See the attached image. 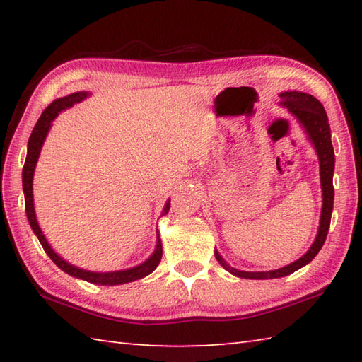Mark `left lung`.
Masks as SVG:
<instances>
[{"instance_id":"obj_1","label":"left lung","mask_w":362,"mask_h":362,"mask_svg":"<svg viewBox=\"0 0 362 362\" xmlns=\"http://www.w3.org/2000/svg\"><path fill=\"white\" fill-rule=\"evenodd\" d=\"M280 98L283 99V105L286 109L296 115L298 121L302 122L306 134L310 135V140L313 141L314 148L319 156V163H320V183H322V191H324V205H322V214H320V226L319 232L316 236V241L313 243L311 249L305 253V255L291 263L289 266H284L281 269H276V271H267V272H243L238 271V269L230 267L222 257L214 250V257L221 263V266L236 276H241V279H252V280H266V279H280V276H286L292 272H296L297 269L303 267L308 264L310 261L317 255L319 250L324 245L328 228H329V221H332V211H333V201H334V188H333V171H334V151L332 144V130H329L328 124V117L324 109L316 98L302 93V91H284L280 93Z\"/></svg>"}]
</instances>
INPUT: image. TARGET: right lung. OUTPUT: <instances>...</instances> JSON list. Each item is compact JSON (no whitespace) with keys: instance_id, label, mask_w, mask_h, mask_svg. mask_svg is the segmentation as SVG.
I'll list each match as a JSON object with an SVG mask.
<instances>
[{"instance_id":"1","label":"right lung","mask_w":362,"mask_h":362,"mask_svg":"<svg viewBox=\"0 0 362 362\" xmlns=\"http://www.w3.org/2000/svg\"><path fill=\"white\" fill-rule=\"evenodd\" d=\"M87 96H88V93L79 91V93H73V95L65 96V98H59L54 103H51L48 107H46L43 113L40 115V118H38L33 134H30V136H29L28 156H26L25 166H23V191H25L26 216H28L30 227H33V230H34V233L38 238V241H40L43 250L48 253V257L60 269H62L64 272L70 274L73 276H78V279H82V280L90 281V283H96V284H124V283L140 280V279H143V276L149 275L151 272L156 271L158 263L161 261V255H163V249H161V241L158 236H157L156 252H153L152 257L148 261H144L143 264L132 267V269H127V271H118V272H90V271H83V269L74 267L70 263H66L65 259L60 258L57 253L51 249V245L48 244V241L45 240L42 230L37 224V218H35V211H34V199H33L34 169L37 165L38 156H40L46 134H48V130L51 127V121L56 118L60 112L70 109V107H73L76 103H81L82 99H86ZM169 206L171 205H169V201H168L165 210H163V214H166L169 211Z\"/></svg>"}]
</instances>
